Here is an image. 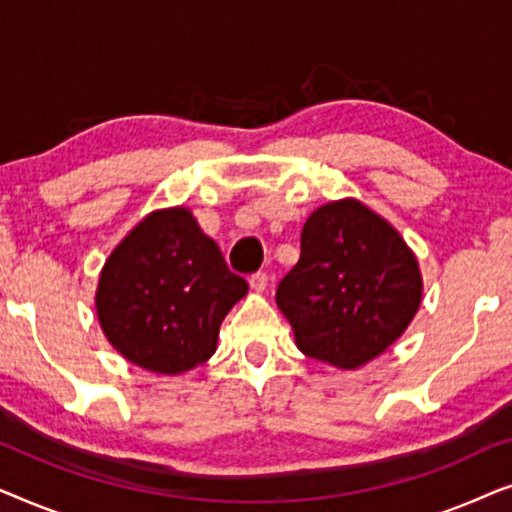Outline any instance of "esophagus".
Returning <instances> with one entry per match:
<instances>
[{
  "label": "esophagus",
  "mask_w": 512,
  "mask_h": 512,
  "mask_svg": "<svg viewBox=\"0 0 512 512\" xmlns=\"http://www.w3.org/2000/svg\"><path fill=\"white\" fill-rule=\"evenodd\" d=\"M268 282H270V279H268V275H265V272H254V275L249 277V286L258 293H263L265 289H268Z\"/></svg>",
  "instance_id": "esophagus-1"
}]
</instances>
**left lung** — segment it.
I'll list each match as a JSON object with an SVG mask.
<instances>
[{
	"mask_svg": "<svg viewBox=\"0 0 512 512\" xmlns=\"http://www.w3.org/2000/svg\"><path fill=\"white\" fill-rule=\"evenodd\" d=\"M417 256L387 219L345 198L307 216L277 305L305 356L361 368L394 345L422 305Z\"/></svg>",
	"mask_w": 512,
	"mask_h": 512,
	"instance_id": "left-lung-1",
	"label": "left lung"
}]
</instances>
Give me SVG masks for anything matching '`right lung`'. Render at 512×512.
Instances as JSON below:
<instances>
[{"mask_svg": "<svg viewBox=\"0 0 512 512\" xmlns=\"http://www.w3.org/2000/svg\"><path fill=\"white\" fill-rule=\"evenodd\" d=\"M191 209L144 216L100 272L95 310L118 354L158 375H181L216 352L221 321L247 296Z\"/></svg>", "mask_w": 512, "mask_h": 512, "instance_id": "right-lung-1", "label": "right lung"}]
</instances>
